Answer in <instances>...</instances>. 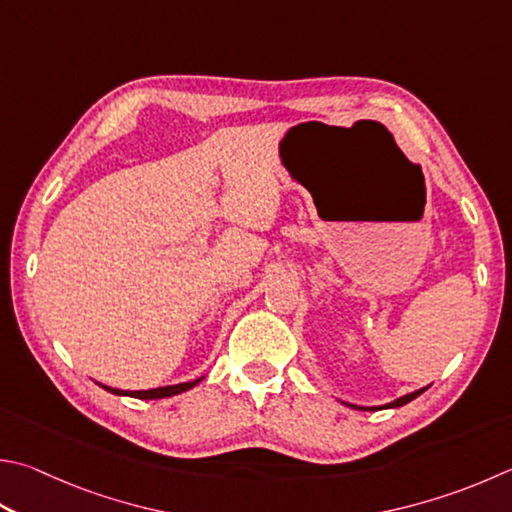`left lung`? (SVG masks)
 Instances as JSON below:
<instances>
[{
    "instance_id": "1",
    "label": "left lung",
    "mask_w": 512,
    "mask_h": 512,
    "mask_svg": "<svg viewBox=\"0 0 512 512\" xmlns=\"http://www.w3.org/2000/svg\"><path fill=\"white\" fill-rule=\"evenodd\" d=\"M423 392H425V389H418V392H412V394H407V396L396 398V401H392V403L385 405V407H401V405H405V403L414 401V398H416V396H421ZM349 407H353V410H367V407H356V405H349ZM371 410H378V407H371Z\"/></svg>"
}]
</instances>
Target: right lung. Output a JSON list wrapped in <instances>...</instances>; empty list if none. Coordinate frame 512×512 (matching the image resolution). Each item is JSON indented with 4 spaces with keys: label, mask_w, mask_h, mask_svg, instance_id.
<instances>
[{
    "label": "right lung",
    "mask_w": 512,
    "mask_h": 512,
    "mask_svg": "<svg viewBox=\"0 0 512 512\" xmlns=\"http://www.w3.org/2000/svg\"><path fill=\"white\" fill-rule=\"evenodd\" d=\"M201 378L192 380V383H181V385H167V387H156V389H141V392H125V389H114V387H107V392L116 394V396H134V398H145V401H150V398H167V396H176L185 392V389H192L194 385H199Z\"/></svg>",
    "instance_id": "right-lung-1"
}]
</instances>
